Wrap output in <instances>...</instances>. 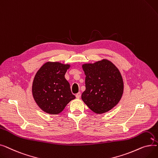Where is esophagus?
Segmentation results:
<instances>
[{
	"instance_id": "34e87169",
	"label": "esophagus",
	"mask_w": 158,
	"mask_h": 158,
	"mask_svg": "<svg viewBox=\"0 0 158 158\" xmlns=\"http://www.w3.org/2000/svg\"><path fill=\"white\" fill-rule=\"evenodd\" d=\"M76 97L77 98H79L80 97H81V93H80V92L77 93V94L76 95Z\"/></svg>"
}]
</instances>
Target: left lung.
Returning <instances> with one entry per match:
<instances>
[{
	"label": "left lung",
	"instance_id": "8db88e82",
	"mask_svg": "<svg viewBox=\"0 0 158 158\" xmlns=\"http://www.w3.org/2000/svg\"><path fill=\"white\" fill-rule=\"evenodd\" d=\"M86 89L82 100L97 114L111 110L122 98L123 82L118 69L110 61L103 60L82 65Z\"/></svg>",
	"mask_w": 158,
	"mask_h": 158
}]
</instances>
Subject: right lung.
<instances>
[{"label":"right lung","mask_w":158,"mask_h":158,"mask_svg":"<svg viewBox=\"0 0 158 158\" xmlns=\"http://www.w3.org/2000/svg\"><path fill=\"white\" fill-rule=\"evenodd\" d=\"M69 67V64L47 62L37 72L32 83V95L38 106L45 113H60L76 98L64 78Z\"/></svg>","instance_id":"add662e5"}]
</instances>
